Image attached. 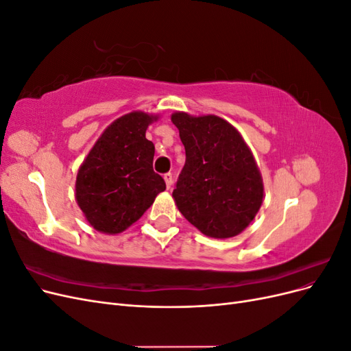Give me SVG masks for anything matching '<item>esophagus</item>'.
Listing matches in <instances>:
<instances>
[{
	"label": "esophagus",
	"mask_w": 351,
	"mask_h": 351,
	"mask_svg": "<svg viewBox=\"0 0 351 351\" xmlns=\"http://www.w3.org/2000/svg\"><path fill=\"white\" fill-rule=\"evenodd\" d=\"M164 180H165V184H167V187H168V189H171V186H173V174H171V173H167V174H164Z\"/></svg>",
	"instance_id": "34e87169"
}]
</instances>
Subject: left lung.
<instances>
[{
	"instance_id": "left-lung-1",
	"label": "left lung",
	"mask_w": 351,
	"mask_h": 351,
	"mask_svg": "<svg viewBox=\"0 0 351 351\" xmlns=\"http://www.w3.org/2000/svg\"><path fill=\"white\" fill-rule=\"evenodd\" d=\"M171 121L186 149L173 197L178 210L205 236L234 237L256 217L262 177L240 133L217 115L176 112Z\"/></svg>"
}]
</instances>
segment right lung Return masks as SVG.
I'll use <instances>...</instances> for the list:
<instances>
[{"instance_id":"add662e5","label":"right lung","mask_w":351,"mask_h":351,"mask_svg":"<svg viewBox=\"0 0 351 351\" xmlns=\"http://www.w3.org/2000/svg\"><path fill=\"white\" fill-rule=\"evenodd\" d=\"M156 117L125 114L108 125L79 168L76 200L89 224L117 234L130 227L165 190L154 171L155 146L146 129Z\"/></svg>"}]
</instances>
